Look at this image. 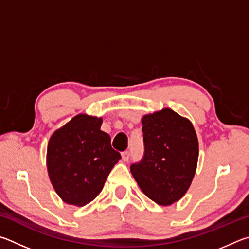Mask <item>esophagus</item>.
Returning a JSON list of instances; mask_svg holds the SVG:
<instances>
[{"mask_svg":"<svg viewBox=\"0 0 249 249\" xmlns=\"http://www.w3.org/2000/svg\"><path fill=\"white\" fill-rule=\"evenodd\" d=\"M121 156H122V160H124V162H127V160H129V158H130V152H128V151L122 152V153H121Z\"/></svg>","mask_w":249,"mask_h":249,"instance_id":"1","label":"esophagus"}]
</instances>
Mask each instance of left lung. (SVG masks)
<instances>
[{
    "label": "left lung",
    "mask_w": 249,
    "mask_h": 249,
    "mask_svg": "<svg viewBox=\"0 0 249 249\" xmlns=\"http://www.w3.org/2000/svg\"><path fill=\"white\" fill-rule=\"evenodd\" d=\"M144 156L130 171L146 197L169 206L184 197L197 169L199 145L191 122L165 108L142 118Z\"/></svg>",
    "instance_id": "1"
}]
</instances>
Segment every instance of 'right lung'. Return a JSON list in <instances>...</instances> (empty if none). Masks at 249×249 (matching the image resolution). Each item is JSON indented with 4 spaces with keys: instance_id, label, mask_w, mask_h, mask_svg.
<instances>
[{
    "instance_id": "1",
    "label": "right lung",
    "mask_w": 249,
    "mask_h": 249,
    "mask_svg": "<svg viewBox=\"0 0 249 249\" xmlns=\"http://www.w3.org/2000/svg\"><path fill=\"white\" fill-rule=\"evenodd\" d=\"M102 118L81 113L52 134L47 168L55 193L64 202L83 207L102 191L109 173L121 159L100 130Z\"/></svg>"
}]
</instances>
